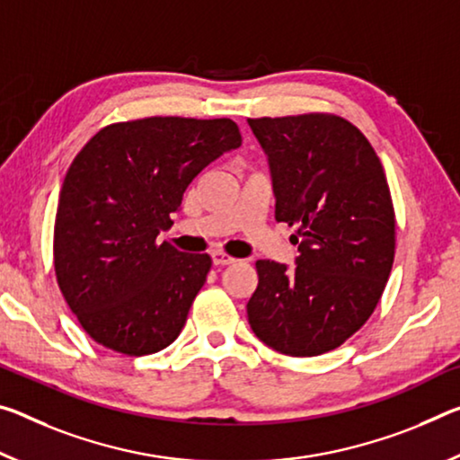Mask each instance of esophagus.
Segmentation results:
<instances>
[{
	"instance_id": "34e87169",
	"label": "esophagus",
	"mask_w": 460,
	"mask_h": 460,
	"mask_svg": "<svg viewBox=\"0 0 460 460\" xmlns=\"http://www.w3.org/2000/svg\"><path fill=\"white\" fill-rule=\"evenodd\" d=\"M210 260H213L215 266L235 264V258H231V256H227V253H223V252H213V253H210Z\"/></svg>"
}]
</instances>
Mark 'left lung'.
Listing matches in <instances>:
<instances>
[{"instance_id":"obj_1","label":"left lung","mask_w":460,"mask_h":460,"mask_svg":"<svg viewBox=\"0 0 460 460\" xmlns=\"http://www.w3.org/2000/svg\"><path fill=\"white\" fill-rule=\"evenodd\" d=\"M264 149L279 223L296 225L295 268L258 260L247 319L287 356L344 344L373 315L395 256L387 178L358 128L332 114L247 119Z\"/></svg>"}]
</instances>
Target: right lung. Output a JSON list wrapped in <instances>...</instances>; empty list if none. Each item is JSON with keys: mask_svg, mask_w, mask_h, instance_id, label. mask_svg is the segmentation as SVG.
<instances>
[{"mask_svg": "<svg viewBox=\"0 0 460 460\" xmlns=\"http://www.w3.org/2000/svg\"><path fill=\"white\" fill-rule=\"evenodd\" d=\"M242 145L233 120L180 116L116 122L93 135L63 180L57 282L98 344L128 356L178 338L207 282V253L157 245L199 173Z\"/></svg>", "mask_w": 460, "mask_h": 460, "instance_id": "add662e5", "label": "right lung"}]
</instances>
